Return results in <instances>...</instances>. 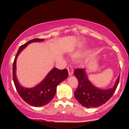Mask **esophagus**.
I'll return each mask as SVG.
<instances>
[{"label":"esophagus","instance_id":"34e87169","mask_svg":"<svg viewBox=\"0 0 129 129\" xmlns=\"http://www.w3.org/2000/svg\"><path fill=\"white\" fill-rule=\"evenodd\" d=\"M67 70H68V72H69V76H71V75H73V69L71 66H68L67 67Z\"/></svg>","mask_w":129,"mask_h":129}]
</instances>
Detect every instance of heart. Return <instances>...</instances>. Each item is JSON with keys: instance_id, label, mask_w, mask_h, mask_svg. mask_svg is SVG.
<instances>
[{"instance_id": "heart-1", "label": "heart", "mask_w": 129, "mask_h": 129, "mask_svg": "<svg viewBox=\"0 0 129 129\" xmlns=\"http://www.w3.org/2000/svg\"><path fill=\"white\" fill-rule=\"evenodd\" d=\"M78 56H79V53H73V56L75 57H78Z\"/></svg>"}]
</instances>
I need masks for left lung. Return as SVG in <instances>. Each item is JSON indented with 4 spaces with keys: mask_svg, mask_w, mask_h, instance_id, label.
<instances>
[{
    "mask_svg": "<svg viewBox=\"0 0 129 129\" xmlns=\"http://www.w3.org/2000/svg\"><path fill=\"white\" fill-rule=\"evenodd\" d=\"M74 75L78 80V87L74 95L82 106L87 108L99 107L109 101L115 93L119 80V76L113 88L102 90L90 82L84 69H75Z\"/></svg>",
    "mask_w": 129,
    "mask_h": 129,
    "instance_id": "8db88e82",
    "label": "left lung"
}]
</instances>
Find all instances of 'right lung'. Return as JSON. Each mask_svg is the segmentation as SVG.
I'll return each instance as SVG.
<instances>
[{"label": "right lung", "mask_w": 129, "mask_h": 129, "mask_svg": "<svg viewBox=\"0 0 129 129\" xmlns=\"http://www.w3.org/2000/svg\"><path fill=\"white\" fill-rule=\"evenodd\" d=\"M44 39H34L19 47L13 65V81L20 96L26 103L35 107H41L48 104L54 98L56 88L62 81L67 78L69 74L67 69L59 70L53 68L41 83L33 88H25L19 83L16 75V60L20 53L28 44L35 42H42Z\"/></svg>", "instance_id": "add662e5"}]
</instances>
